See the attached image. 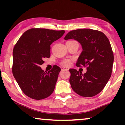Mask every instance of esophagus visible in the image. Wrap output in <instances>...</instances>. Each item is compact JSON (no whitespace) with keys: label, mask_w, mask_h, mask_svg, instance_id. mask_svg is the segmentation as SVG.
<instances>
[{"label":"esophagus","mask_w":125,"mask_h":125,"mask_svg":"<svg viewBox=\"0 0 125 125\" xmlns=\"http://www.w3.org/2000/svg\"><path fill=\"white\" fill-rule=\"evenodd\" d=\"M61 70L63 71V70H66V71H69V68H61Z\"/></svg>","instance_id":"obj_1"}]
</instances>
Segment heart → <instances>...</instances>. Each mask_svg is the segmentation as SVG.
Here are the masks:
<instances>
[{
    "instance_id": "b5f03b06",
    "label": "heart",
    "mask_w": 125,
    "mask_h": 125,
    "mask_svg": "<svg viewBox=\"0 0 125 125\" xmlns=\"http://www.w3.org/2000/svg\"><path fill=\"white\" fill-rule=\"evenodd\" d=\"M73 40H70L68 42H72ZM71 64V60L70 59H64L61 61L60 64L62 66H68Z\"/></svg>"
}]
</instances>
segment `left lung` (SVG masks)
<instances>
[{
  "instance_id": "1",
  "label": "left lung",
  "mask_w": 125,
  "mask_h": 125,
  "mask_svg": "<svg viewBox=\"0 0 125 125\" xmlns=\"http://www.w3.org/2000/svg\"><path fill=\"white\" fill-rule=\"evenodd\" d=\"M64 39H74L81 44L83 51L76 65L87 69L84 74L69 69L72 88L82 97L94 96L103 90L112 75L114 55L108 38L99 31L78 29L68 32Z\"/></svg>"
}]
</instances>
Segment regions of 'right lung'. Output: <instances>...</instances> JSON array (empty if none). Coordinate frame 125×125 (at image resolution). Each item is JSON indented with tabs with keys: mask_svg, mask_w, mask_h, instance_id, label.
Instances as JSON below:
<instances>
[{
	"mask_svg": "<svg viewBox=\"0 0 125 125\" xmlns=\"http://www.w3.org/2000/svg\"><path fill=\"white\" fill-rule=\"evenodd\" d=\"M65 31L31 28L24 33L13 49L12 73L22 91L34 100L47 98L54 91L61 71L57 65L48 72L40 67L50 57V45Z\"/></svg>",
	"mask_w": 125,
	"mask_h": 125,
	"instance_id": "1",
	"label": "right lung"
}]
</instances>
